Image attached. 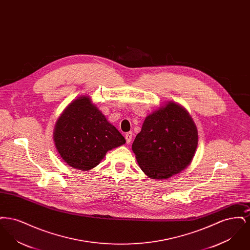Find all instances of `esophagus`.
Segmentation results:
<instances>
[{"instance_id":"obj_1","label":"esophagus","mask_w":250,"mask_h":250,"mask_svg":"<svg viewBox=\"0 0 250 250\" xmlns=\"http://www.w3.org/2000/svg\"><path fill=\"white\" fill-rule=\"evenodd\" d=\"M125 141H126V143L127 144H129L131 143V140H132V132H127L126 134H125Z\"/></svg>"}]
</instances>
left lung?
Returning <instances> with one entry per match:
<instances>
[{
  "instance_id": "left-lung-1",
  "label": "left lung",
  "mask_w": 250,
  "mask_h": 250,
  "mask_svg": "<svg viewBox=\"0 0 250 250\" xmlns=\"http://www.w3.org/2000/svg\"><path fill=\"white\" fill-rule=\"evenodd\" d=\"M198 142V129L188 111L167 101L146 116L132 150L149 178L163 180L190 165Z\"/></svg>"
}]
</instances>
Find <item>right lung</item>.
Masks as SVG:
<instances>
[{
    "mask_svg": "<svg viewBox=\"0 0 250 250\" xmlns=\"http://www.w3.org/2000/svg\"><path fill=\"white\" fill-rule=\"evenodd\" d=\"M53 141L61 158L80 170L92 169L108 151L125 143L123 135L87 95L72 100L61 113Z\"/></svg>",
    "mask_w": 250,
    "mask_h": 250,
    "instance_id": "add662e5",
    "label": "right lung"
}]
</instances>
